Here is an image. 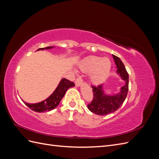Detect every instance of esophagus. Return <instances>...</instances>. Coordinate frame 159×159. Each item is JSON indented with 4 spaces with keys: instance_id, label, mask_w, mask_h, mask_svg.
Segmentation results:
<instances>
[{
    "instance_id": "esophagus-1",
    "label": "esophagus",
    "mask_w": 159,
    "mask_h": 159,
    "mask_svg": "<svg viewBox=\"0 0 159 159\" xmlns=\"http://www.w3.org/2000/svg\"><path fill=\"white\" fill-rule=\"evenodd\" d=\"M83 83V80L82 78H81V77H78V78H77L75 81V84L76 86H80L81 85V84Z\"/></svg>"
}]
</instances>
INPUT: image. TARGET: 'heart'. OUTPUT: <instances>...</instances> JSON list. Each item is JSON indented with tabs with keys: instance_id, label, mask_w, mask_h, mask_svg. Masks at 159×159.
<instances>
[{
	"instance_id": "1",
	"label": "heart",
	"mask_w": 159,
	"mask_h": 159,
	"mask_svg": "<svg viewBox=\"0 0 159 159\" xmlns=\"http://www.w3.org/2000/svg\"><path fill=\"white\" fill-rule=\"evenodd\" d=\"M80 68L85 73H89L91 82L94 85L103 83L108 77L111 62L108 57L89 56L82 61Z\"/></svg>"
}]
</instances>
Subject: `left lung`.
<instances>
[{"label": "left lung", "instance_id": "left-lung-1", "mask_svg": "<svg viewBox=\"0 0 159 159\" xmlns=\"http://www.w3.org/2000/svg\"><path fill=\"white\" fill-rule=\"evenodd\" d=\"M112 56L117 68V74L125 81V84L121 88L119 93L113 95H105L102 85H91L93 98L91 102L88 105V108L90 111L99 115H106L117 111L125 100L129 90V74L125 67L117 56Z\"/></svg>", "mask_w": 159, "mask_h": 159}]
</instances>
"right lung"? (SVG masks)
<instances>
[{"label":"right lung","instance_id":"1","mask_svg":"<svg viewBox=\"0 0 159 159\" xmlns=\"http://www.w3.org/2000/svg\"><path fill=\"white\" fill-rule=\"evenodd\" d=\"M54 46H48L46 48H42L38 49L37 50H43L44 49H52ZM75 84L73 81H71L66 78L62 79L59 85H57V88L48 98H47L44 101L38 103H28L24 102L25 104L29 107L30 109L36 112H46L49 111L52 109H55L58 104L60 103V101L63 98L66 91L70 88L73 87Z\"/></svg>","mask_w":159,"mask_h":159}]
</instances>
